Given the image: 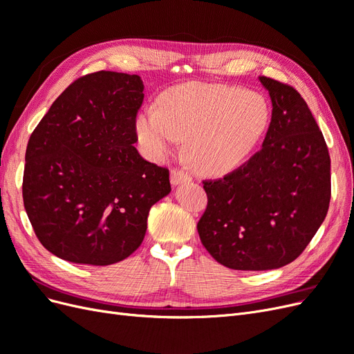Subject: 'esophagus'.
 <instances>
[{"label": "esophagus", "mask_w": 354, "mask_h": 354, "mask_svg": "<svg viewBox=\"0 0 354 354\" xmlns=\"http://www.w3.org/2000/svg\"><path fill=\"white\" fill-rule=\"evenodd\" d=\"M190 180H192V177H190V174L187 173L186 169L174 168L173 171H171V183H173L174 186L185 183V181H190Z\"/></svg>", "instance_id": "esophagus-1"}]
</instances>
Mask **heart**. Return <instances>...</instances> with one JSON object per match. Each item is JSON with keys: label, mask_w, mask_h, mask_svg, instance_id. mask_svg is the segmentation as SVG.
Segmentation results:
<instances>
[{"label": "heart", "mask_w": 354, "mask_h": 354, "mask_svg": "<svg viewBox=\"0 0 354 354\" xmlns=\"http://www.w3.org/2000/svg\"><path fill=\"white\" fill-rule=\"evenodd\" d=\"M270 124L261 94L226 84H186L162 97V109L147 106L137 116L138 142L162 159L187 137V153L198 169L224 174L255 152Z\"/></svg>", "instance_id": "1"}]
</instances>
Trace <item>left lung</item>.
Listing matches in <instances>:
<instances>
[{
	"mask_svg": "<svg viewBox=\"0 0 354 354\" xmlns=\"http://www.w3.org/2000/svg\"><path fill=\"white\" fill-rule=\"evenodd\" d=\"M272 121L263 146L218 180L202 181V245L233 270H272L294 261L324 223L330 159L322 131L294 87L267 77Z\"/></svg>",
	"mask_w": 354,
	"mask_h": 354,
	"instance_id": "obj_1",
	"label": "left lung"
}]
</instances>
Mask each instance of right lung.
<instances>
[{"instance_id":"right-lung-1","label":"right lung","mask_w":354,"mask_h":354,"mask_svg":"<svg viewBox=\"0 0 354 354\" xmlns=\"http://www.w3.org/2000/svg\"><path fill=\"white\" fill-rule=\"evenodd\" d=\"M138 75L100 71L73 81L30 134L24 203L38 241L62 260L109 266L142 245L168 168L147 162L136 118Z\"/></svg>"}]
</instances>
